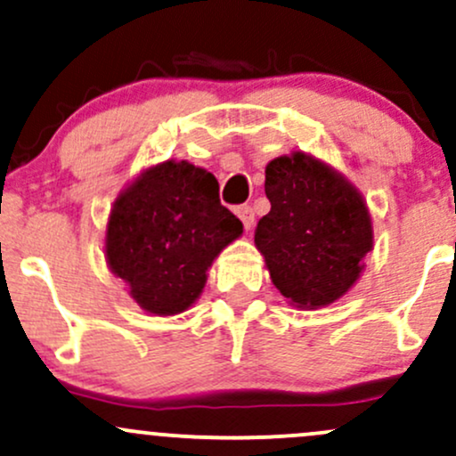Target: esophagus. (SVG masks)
Segmentation results:
<instances>
[{
	"label": "esophagus",
	"mask_w": 456,
	"mask_h": 456,
	"mask_svg": "<svg viewBox=\"0 0 456 456\" xmlns=\"http://www.w3.org/2000/svg\"><path fill=\"white\" fill-rule=\"evenodd\" d=\"M235 214H238V218L244 223L246 229H250L255 224V212L250 206H238L235 208Z\"/></svg>",
	"instance_id": "1"
}]
</instances>
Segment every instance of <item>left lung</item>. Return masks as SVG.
Masks as SVG:
<instances>
[{
  "mask_svg": "<svg viewBox=\"0 0 456 456\" xmlns=\"http://www.w3.org/2000/svg\"><path fill=\"white\" fill-rule=\"evenodd\" d=\"M270 212L255 244L276 289L297 308L332 305L362 272L373 224L362 195L322 160L296 151L265 167Z\"/></svg>",
  "mask_w": 456,
  "mask_h": 456,
  "instance_id": "obj_1",
  "label": "left lung"
}]
</instances>
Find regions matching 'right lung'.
I'll return each mask as SVG.
<instances>
[{
    "mask_svg": "<svg viewBox=\"0 0 456 456\" xmlns=\"http://www.w3.org/2000/svg\"><path fill=\"white\" fill-rule=\"evenodd\" d=\"M242 233L210 171L182 160L150 167L113 203L107 264L154 315H177L201 296L212 261Z\"/></svg>",
    "mask_w": 456,
    "mask_h": 456,
    "instance_id": "add662e5",
    "label": "right lung"
}]
</instances>
